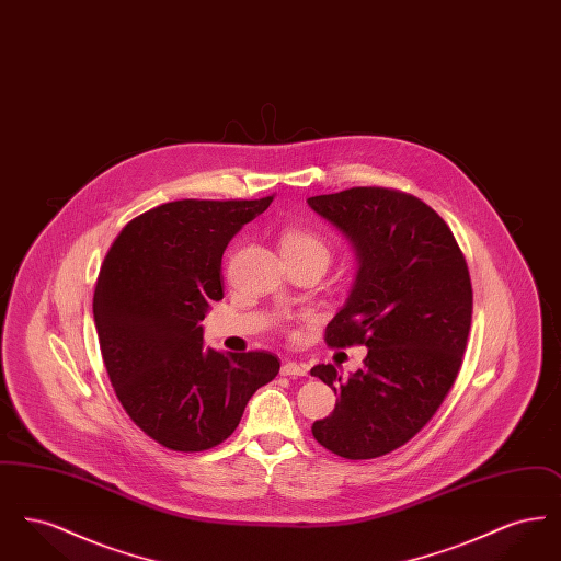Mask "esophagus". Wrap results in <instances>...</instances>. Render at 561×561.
<instances>
[{
	"label": "esophagus",
	"instance_id": "1",
	"mask_svg": "<svg viewBox=\"0 0 561 561\" xmlns=\"http://www.w3.org/2000/svg\"><path fill=\"white\" fill-rule=\"evenodd\" d=\"M307 373H309L307 364H298V362H286V364L282 366V374H284V376H305Z\"/></svg>",
	"mask_w": 561,
	"mask_h": 561
}]
</instances>
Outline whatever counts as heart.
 <instances>
[{
	"mask_svg": "<svg viewBox=\"0 0 561 561\" xmlns=\"http://www.w3.org/2000/svg\"><path fill=\"white\" fill-rule=\"evenodd\" d=\"M279 248L288 261H294V259H321L325 263L330 261L328 243L321 240L320 236H316L313 231L302 229V227L284 229L279 236Z\"/></svg>",
	"mask_w": 561,
	"mask_h": 561,
	"instance_id": "b5f03b06",
	"label": "heart"
}]
</instances>
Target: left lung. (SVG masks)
<instances>
[{"label":"left lung","mask_w":561,"mask_h":561,"mask_svg":"<svg viewBox=\"0 0 561 561\" xmlns=\"http://www.w3.org/2000/svg\"><path fill=\"white\" fill-rule=\"evenodd\" d=\"M307 202L359 259L325 345L368 347L364 370L347 380L332 364L311 368L339 396L311 431L325 450L368 460L410 442L450 393L471 328V275L453 229L410 193L353 187Z\"/></svg>","instance_id":"8db88e82"}]
</instances>
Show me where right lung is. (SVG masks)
Wrapping results in <instances>:
<instances>
[{
	"label": "right lung",
	"mask_w": 561,
	"mask_h": 561,
	"mask_svg": "<svg viewBox=\"0 0 561 561\" xmlns=\"http://www.w3.org/2000/svg\"><path fill=\"white\" fill-rule=\"evenodd\" d=\"M273 197L161 204L119 231L101 265L92 309L108 380L134 425L168 450L222 444L279 373L268 351L204 347L199 325L222 298L227 243Z\"/></svg>",
	"instance_id": "obj_1"
}]
</instances>
